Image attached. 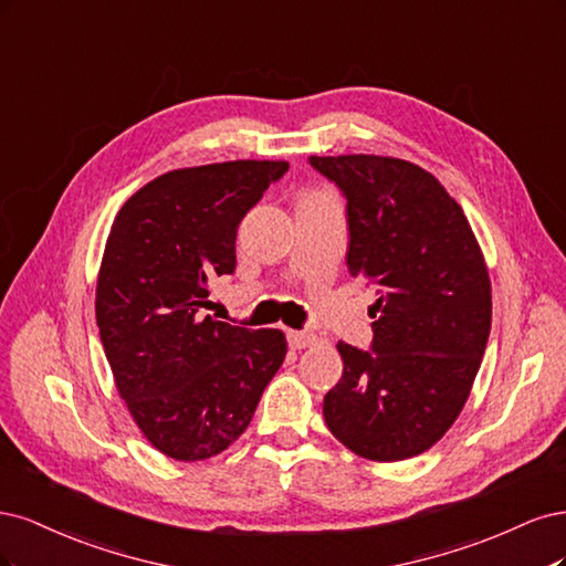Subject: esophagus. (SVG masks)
Returning <instances> with one entry per match:
<instances>
[{
    "label": "esophagus",
    "mask_w": 566,
    "mask_h": 566,
    "mask_svg": "<svg viewBox=\"0 0 566 566\" xmlns=\"http://www.w3.org/2000/svg\"><path fill=\"white\" fill-rule=\"evenodd\" d=\"M286 340L294 350H303V348H310V345H315L317 336L310 334V332H289Z\"/></svg>",
    "instance_id": "34e87169"
}]
</instances>
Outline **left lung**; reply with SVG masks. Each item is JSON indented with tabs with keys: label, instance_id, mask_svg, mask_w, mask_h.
Masks as SVG:
<instances>
[{
	"label": "left lung",
	"instance_id": "8db88e82",
	"mask_svg": "<svg viewBox=\"0 0 566 566\" xmlns=\"http://www.w3.org/2000/svg\"><path fill=\"white\" fill-rule=\"evenodd\" d=\"M343 192L348 270L376 289L371 350L338 340L324 421L369 461L428 451L459 418L491 332V282L459 202L426 169L378 155L310 157Z\"/></svg>",
	"mask_w": 566,
	"mask_h": 566
}]
</instances>
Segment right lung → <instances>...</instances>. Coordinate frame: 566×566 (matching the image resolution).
<instances>
[{"instance_id": "obj_1", "label": "right lung", "mask_w": 566, "mask_h": 566, "mask_svg": "<svg viewBox=\"0 0 566 566\" xmlns=\"http://www.w3.org/2000/svg\"><path fill=\"white\" fill-rule=\"evenodd\" d=\"M289 161H221L161 174L126 199L107 234L96 322L119 397L155 449L205 461L251 423L282 367L280 329L202 315L232 275L237 228Z\"/></svg>"}]
</instances>
